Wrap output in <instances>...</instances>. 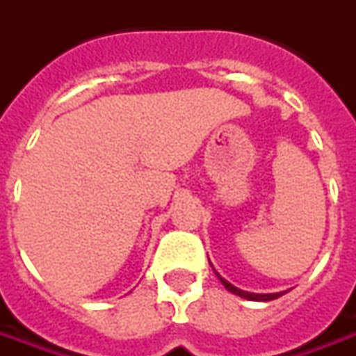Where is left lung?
Instances as JSON below:
<instances>
[{
	"label": "left lung",
	"instance_id": "obj_1",
	"mask_svg": "<svg viewBox=\"0 0 356 356\" xmlns=\"http://www.w3.org/2000/svg\"><path fill=\"white\" fill-rule=\"evenodd\" d=\"M219 280L223 282L225 288L231 291V293H234V296H240V298H244V299H250V301H270V299L280 298V296L284 293V291H280V293H250V291H242V290H238V288H234L232 284L227 282V280H225V278H221V276H219Z\"/></svg>",
	"mask_w": 356,
	"mask_h": 356
}]
</instances>
